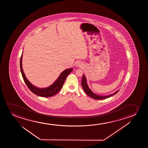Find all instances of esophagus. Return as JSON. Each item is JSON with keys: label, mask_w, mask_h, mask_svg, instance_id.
I'll use <instances>...</instances> for the list:
<instances>
[{"label": "esophagus", "mask_w": 148, "mask_h": 148, "mask_svg": "<svg viewBox=\"0 0 148 148\" xmlns=\"http://www.w3.org/2000/svg\"><path fill=\"white\" fill-rule=\"evenodd\" d=\"M76 67H81V66H82V63L80 62H77L76 63Z\"/></svg>", "instance_id": "esophagus-1"}]
</instances>
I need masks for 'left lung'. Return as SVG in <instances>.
<instances>
[{"label":"left lung","mask_w":148,"mask_h":148,"mask_svg":"<svg viewBox=\"0 0 148 148\" xmlns=\"http://www.w3.org/2000/svg\"><path fill=\"white\" fill-rule=\"evenodd\" d=\"M81 85H82V87H83L84 91H85V93L87 94V95H88L90 97H92L95 99H103L108 98V97H111L112 96L115 95L116 93H117L119 90H118L117 91H116L114 93L106 95H100L94 93L87 84V79L84 74H83V77H82V81H81Z\"/></svg>","instance_id":"1"}]
</instances>
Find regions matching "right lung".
Listing matches in <instances>:
<instances>
[{"label": "right lung", "instance_id": "add662e5", "mask_svg": "<svg viewBox=\"0 0 148 148\" xmlns=\"http://www.w3.org/2000/svg\"><path fill=\"white\" fill-rule=\"evenodd\" d=\"M22 57L23 53L21 57L20 68L21 72L22 73L23 79L27 86L31 91H32L33 93L40 97H51L57 94L62 88L67 76L73 71V68L66 69L61 73V74L57 78V80L51 85L49 86V87L45 88H39L33 85L27 79L25 75L24 72L22 68Z\"/></svg>", "mask_w": 148, "mask_h": 148}]
</instances>
